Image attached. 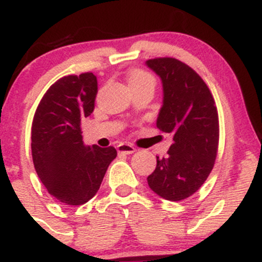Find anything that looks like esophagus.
<instances>
[{"label": "esophagus", "instance_id": "obj_1", "mask_svg": "<svg viewBox=\"0 0 262 262\" xmlns=\"http://www.w3.org/2000/svg\"><path fill=\"white\" fill-rule=\"evenodd\" d=\"M117 150H118L119 154L129 155V154H133V152L135 151V148L133 145H130V144L121 143L118 146H117Z\"/></svg>", "mask_w": 262, "mask_h": 262}]
</instances>
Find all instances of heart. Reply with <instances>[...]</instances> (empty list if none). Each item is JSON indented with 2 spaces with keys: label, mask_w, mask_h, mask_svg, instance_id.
<instances>
[{
  "label": "heart",
  "mask_w": 262,
  "mask_h": 262,
  "mask_svg": "<svg viewBox=\"0 0 262 262\" xmlns=\"http://www.w3.org/2000/svg\"><path fill=\"white\" fill-rule=\"evenodd\" d=\"M143 82H154V81H152V77L149 74L140 70L133 71L129 76V85H138V83Z\"/></svg>",
  "instance_id": "obj_1"
}]
</instances>
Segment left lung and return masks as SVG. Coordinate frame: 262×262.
Masks as SVG:
<instances>
[{
	"mask_svg": "<svg viewBox=\"0 0 262 262\" xmlns=\"http://www.w3.org/2000/svg\"><path fill=\"white\" fill-rule=\"evenodd\" d=\"M161 79L162 107L156 127L172 134L166 158L156 156L149 187L167 201H182L198 191L214 166L219 122L214 98L193 69L173 58L145 62Z\"/></svg>",
	"mask_w": 262,
	"mask_h": 262,
	"instance_id": "obj_1",
	"label": "left lung"
}]
</instances>
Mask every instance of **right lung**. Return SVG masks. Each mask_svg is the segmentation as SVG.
<instances>
[{
  "label": "right lung",
  "mask_w": 262,
  "mask_h": 262,
  "mask_svg": "<svg viewBox=\"0 0 262 262\" xmlns=\"http://www.w3.org/2000/svg\"><path fill=\"white\" fill-rule=\"evenodd\" d=\"M97 77L69 75L50 86L35 111L32 156L39 179L60 203L80 206L97 193L117 156L113 146H85L81 119L95 108Z\"/></svg>",
  "instance_id": "1"
}]
</instances>
